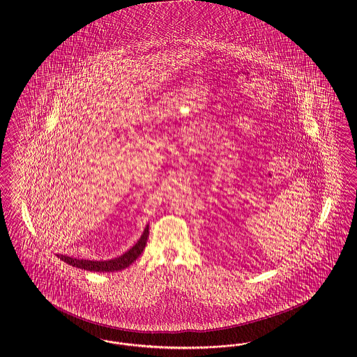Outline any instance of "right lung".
<instances>
[{
    "mask_svg": "<svg viewBox=\"0 0 357 357\" xmlns=\"http://www.w3.org/2000/svg\"><path fill=\"white\" fill-rule=\"evenodd\" d=\"M149 236V227L146 225L142 236L137 241V243L128 250L126 254H123L119 258L111 260H85L76 259V258H70L66 255H57L61 260H64L65 263L81 268V270L94 271V272H114V271H120L127 268L130 264H132L135 260L137 259L141 255V252L145 249L146 241Z\"/></svg>",
    "mask_w": 357,
    "mask_h": 357,
    "instance_id": "1",
    "label": "right lung"
}]
</instances>
